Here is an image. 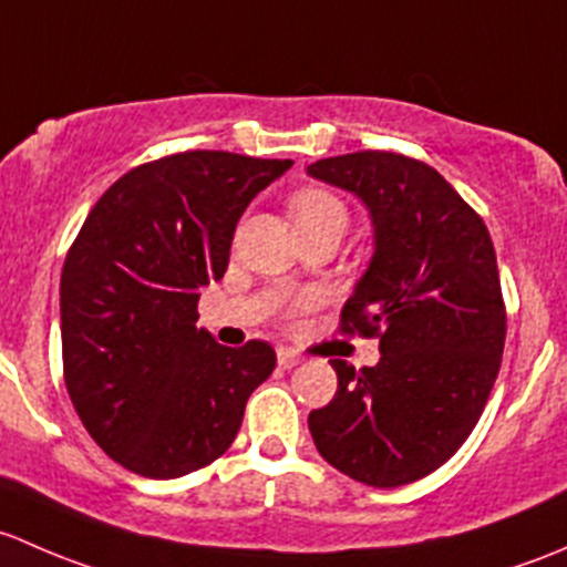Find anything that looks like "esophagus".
Masks as SVG:
<instances>
[{"instance_id": "34e87169", "label": "esophagus", "mask_w": 567, "mask_h": 567, "mask_svg": "<svg viewBox=\"0 0 567 567\" xmlns=\"http://www.w3.org/2000/svg\"><path fill=\"white\" fill-rule=\"evenodd\" d=\"M297 363H302L300 352H295V349H286V347L278 349V365H281V369H295Z\"/></svg>"}]
</instances>
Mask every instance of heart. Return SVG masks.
<instances>
[{
  "label": "heart",
  "instance_id": "1",
  "mask_svg": "<svg viewBox=\"0 0 567 567\" xmlns=\"http://www.w3.org/2000/svg\"><path fill=\"white\" fill-rule=\"evenodd\" d=\"M289 213L300 231L327 229V226H338V229L347 231V224H349L347 207H343L341 198L324 188H306L300 190V194L291 196ZM306 306H308L306 297H291V300L286 302V313L295 317V313H300Z\"/></svg>",
  "mask_w": 567,
  "mask_h": 567
}]
</instances>
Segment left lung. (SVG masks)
<instances>
[{
	"instance_id": "1",
	"label": "left lung",
	"mask_w": 567,
	"mask_h": 567,
	"mask_svg": "<svg viewBox=\"0 0 567 567\" xmlns=\"http://www.w3.org/2000/svg\"><path fill=\"white\" fill-rule=\"evenodd\" d=\"M308 174L352 190L373 220L369 272L341 311L343 336L379 338V363L330 360L338 390L308 414L327 464L373 488L440 470L481 420L502 365L507 313L481 215L429 163L363 150Z\"/></svg>"
}]
</instances>
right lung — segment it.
<instances>
[{
    "mask_svg": "<svg viewBox=\"0 0 567 567\" xmlns=\"http://www.w3.org/2000/svg\"><path fill=\"white\" fill-rule=\"evenodd\" d=\"M291 161L220 150L157 157L97 198L60 281L62 369L101 451L153 481L224 456L276 349L220 347L198 295L229 267L237 220Z\"/></svg>",
    "mask_w": 567,
    "mask_h": 567,
    "instance_id": "add662e5",
    "label": "right lung"
}]
</instances>
